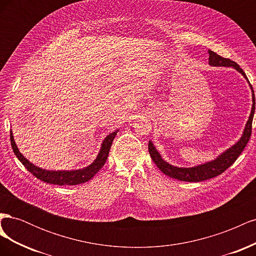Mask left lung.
<instances>
[{
	"label": "left lung",
	"mask_w": 256,
	"mask_h": 256,
	"mask_svg": "<svg viewBox=\"0 0 256 256\" xmlns=\"http://www.w3.org/2000/svg\"><path fill=\"white\" fill-rule=\"evenodd\" d=\"M208 54H209L208 63L210 66L232 67L236 69L239 74H242V76L248 81V83H249V86L252 92V108H251L249 120H248L246 124L242 134L240 136L239 140L234 145H232L228 150L221 152L218 157L210 161L204 162V164H200L191 168L175 166L171 164H168V161H166L164 158H162L161 154L157 150L156 146L154 145L152 141L148 142V152L152 161L154 162V164L159 168L160 171L164 174L182 182H203V180H209V178H214L216 176L220 175L234 164L236 159L239 157V154H242V150H244V147L248 144V142H249V138L251 136L252 120H253V116L255 112V96L249 80H248L244 72L239 67L237 63H235V62H233L230 58H224L212 50H208Z\"/></svg>",
	"instance_id": "left-lung-1"
}]
</instances>
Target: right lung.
I'll return each mask as SVG.
<instances>
[{"instance_id":"right-lung-1","label":"right lung","mask_w":256,"mask_h":256,"mask_svg":"<svg viewBox=\"0 0 256 256\" xmlns=\"http://www.w3.org/2000/svg\"><path fill=\"white\" fill-rule=\"evenodd\" d=\"M118 129L113 131L112 134H108L100 145V150L97 154L96 159L92 162L88 166L76 170H46L42 168H40L32 164L30 160H28L23 154L20 152L18 146L14 142L12 131L10 130V143L12 150L16 154L17 158L21 164L28 168V171L32 173L38 180H40L47 184H58V186H74L79 184H84L88 180H90L94 177L99 170L104 166L106 161L109 156V152L111 148L112 142L116 134L118 132Z\"/></svg>"}]
</instances>
